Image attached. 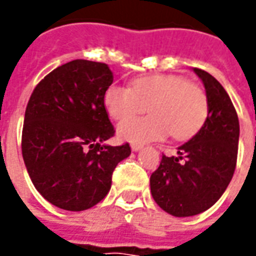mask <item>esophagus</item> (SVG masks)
Segmentation results:
<instances>
[{
    "label": "esophagus",
    "instance_id": "esophagus-1",
    "mask_svg": "<svg viewBox=\"0 0 256 256\" xmlns=\"http://www.w3.org/2000/svg\"><path fill=\"white\" fill-rule=\"evenodd\" d=\"M142 146H144V145H142V144H132V150H133L134 152H137V150H141Z\"/></svg>",
    "mask_w": 256,
    "mask_h": 256
}]
</instances>
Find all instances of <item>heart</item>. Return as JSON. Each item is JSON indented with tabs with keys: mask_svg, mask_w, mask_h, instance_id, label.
I'll use <instances>...</instances> for the list:
<instances>
[{
	"mask_svg": "<svg viewBox=\"0 0 256 256\" xmlns=\"http://www.w3.org/2000/svg\"><path fill=\"white\" fill-rule=\"evenodd\" d=\"M104 104L115 120L142 113L150 117L119 124L118 134L133 144L158 141L172 133L176 140H188L198 133L208 115V97L198 84L182 75H146L134 79L132 88L114 84L106 89Z\"/></svg>",
	"mask_w": 256,
	"mask_h": 256,
	"instance_id": "b5f03b06",
	"label": "heart"
}]
</instances>
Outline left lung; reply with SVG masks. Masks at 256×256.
<instances>
[{"mask_svg":"<svg viewBox=\"0 0 256 256\" xmlns=\"http://www.w3.org/2000/svg\"><path fill=\"white\" fill-rule=\"evenodd\" d=\"M208 97V115L198 133L181 145L177 156H162L150 176V193L156 204L174 216L200 214L224 194L237 163L238 118L224 86L200 68Z\"/></svg>","mask_w":256,"mask_h":256,"instance_id":"left-lung-1","label":"left lung"}]
</instances>
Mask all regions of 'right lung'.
Instances as JSON below:
<instances>
[{
	"label": "right lung",
	"mask_w": 256,
	"mask_h": 256,
	"mask_svg": "<svg viewBox=\"0 0 256 256\" xmlns=\"http://www.w3.org/2000/svg\"><path fill=\"white\" fill-rule=\"evenodd\" d=\"M114 82L106 63L72 60L49 72L31 93L22 154L38 192L49 203L82 211L106 198L112 172L130 145H102L115 128L104 94Z\"/></svg>",
	"instance_id": "1"
}]
</instances>
